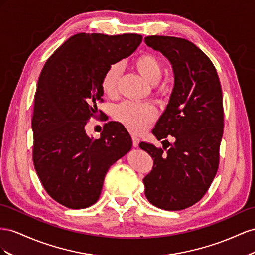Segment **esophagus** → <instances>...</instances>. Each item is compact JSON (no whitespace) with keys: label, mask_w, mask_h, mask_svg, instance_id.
Masks as SVG:
<instances>
[{"label":"esophagus","mask_w":255,"mask_h":255,"mask_svg":"<svg viewBox=\"0 0 255 255\" xmlns=\"http://www.w3.org/2000/svg\"><path fill=\"white\" fill-rule=\"evenodd\" d=\"M139 143H140V139L135 135H132V145L133 147H137L139 146Z\"/></svg>","instance_id":"esophagus-1"}]
</instances>
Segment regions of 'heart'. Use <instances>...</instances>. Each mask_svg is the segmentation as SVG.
I'll return each mask as SVG.
<instances>
[{
    "label": "heart",
    "mask_w": 255,
    "mask_h": 255,
    "mask_svg": "<svg viewBox=\"0 0 255 255\" xmlns=\"http://www.w3.org/2000/svg\"><path fill=\"white\" fill-rule=\"evenodd\" d=\"M132 67L150 84H156L162 76V65L155 55L144 53L136 56ZM122 67L113 64L107 69L101 80V89L105 95L114 97L118 93ZM114 116L130 131L140 133L156 118L155 108L149 104L123 103L114 109Z\"/></svg>",
    "instance_id": "obj_1"
}]
</instances>
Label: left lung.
<instances>
[{
	"label": "left lung",
	"mask_w": 255,
	"mask_h": 255,
	"mask_svg": "<svg viewBox=\"0 0 255 255\" xmlns=\"http://www.w3.org/2000/svg\"><path fill=\"white\" fill-rule=\"evenodd\" d=\"M144 41L172 65L174 86L152 134L162 143H168V135L174 140L166 152L150 143H140V148L154 159L151 172L143 179L145 195L158 208L181 210L204 196L219 165L221 84L212 61L191 41L158 35L147 36Z\"/></svg>",
	"instance_id": "left-lung-1"
}]
</instances>
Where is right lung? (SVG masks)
<instances>
[{"label":"right lung","mask_w":255,"mask_h":255,"mask_svg":"<svg viewBox=\"0 0 255 255\" xmlns=\"http://www.w3.org/2000/svg\"><path fill=\"white\" fill-rule=\"evenodd\" d=\"M141 42L137 34L79 33L41 70L32 119L33 161L45 190L64 206L95 204L108 170L132 147L131 136L118 122L106 124L100 139L87 135L85 125L103 101L107 69L131 55Z\"/></svg>","instance_id":"right-lung-1"}]
</instances>
